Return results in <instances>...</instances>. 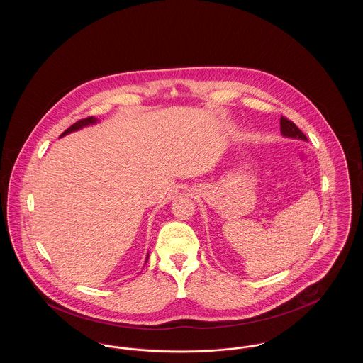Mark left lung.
<instances>
[{"mask_svg":"<svg viewBox=\"0 0 363 363\" xmlns=\"http://www.w3.org/2000/svg\"><path fill=\"white\" fill-rule=\"evenodd\" d=\"M280 132L286 138H299V140L308 141V138L302 133V130L293 121L287 120L286 117L280 118Z\"/></svg>","mask_w":363,"mask_h":363,"instance_id":"1","label":"left lung"}]
</instances>
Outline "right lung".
Segmentation results:
<instances>
[{
	"mask_svg": "<svg viewBox=\"0 0 363 363\" xmlns=\"http://www.w3.org/2000/svg\"><path fill=\"white\" fill-rule=\"evenodd\" d=\"M98 122V118H95V117H88V118H84V120H80V121L76 122V123H73L72 126H69L62 135H61V138L62 136H65V135H69L72 132H76V130H79V129H82V128H84V126H88V125H94V123H96ZM148 261V255H147V259H145V262Z\"/></svg>",
	"mask_w": 363,
	"mask_h": 363,
	"instance_id": "1",
	"label": "right lung"
}]
</instances>
